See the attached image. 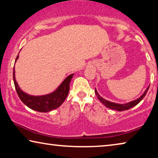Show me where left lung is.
<instances>
[{
  "label": "left lung",
  "instance_id": "obj_1",
  "mask_svg": "<svg viewBox=\"0 0 158 158\" xmlns=\"http://www.w3.org/2000/svg\"><path fill=\"white\" fill-rule=\"evenodd\" d=\"M149 86H150V85H149ZM149 86L147 88L146 90H145V92L143 93V94L141 95L140 98H139L138 99H137V100H135L134 101L130 102H128V103L123 104V105H121V104L114 103V102H109V101L105 100V99L102 98L101 96L98 94V93L97 92L96 89L95 90V93L96 95H97L98 98L99 99V100H100L104 105L106 106V107L109 108V109H114V110H116V111H124V110H127V109H129L130 108L133 107V106H135L137 105H138V104L139 103L141 100H142V99L144 97H145V95H146L147 92H148Z\"/></svg>",
  "mask_w": 158,
  "mask_h": 158
}]
</instances>
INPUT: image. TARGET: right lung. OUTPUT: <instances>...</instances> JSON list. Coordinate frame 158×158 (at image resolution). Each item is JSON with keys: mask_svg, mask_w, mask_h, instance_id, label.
<instances>
[{"mask_svg": "<svg viewBox=\"0 0 158 158\" xmlns=\"http://www.w3.org/2000/svg\"><path fill=\"white\" fill-rule=\"evenodd\" d=\"M19 58V54L16 58L15 62ZM15 67L13 69V80L19 98L23 104L33 110L40 112H48L56 109L62 105L68 95L69 83L74 74H70L64 80L59 87L52 93L42 96H32L26 94L21 90L15 79Z\"/></svg>", "mask_w": 158, "mask_h": 158, "instance_id": "right-lung-1", "label": "right lung"}]
</instances>
